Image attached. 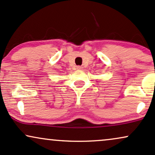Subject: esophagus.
<instances>
[{
	"label": "esophagus",
	"instance_id": "34e87169",
	"mask_svg": "<svg viewBox=\"0 0 155 155\" xmlns=\"http://www.w3.org/2000/svg\"><path fill=\"white\" fill-rule=\"evenodd\" d=\"M76 68H79V69H80V68H81V66H77V67H76Z\"/></svg>",
	"mask_w": 155,
	"mask_h": 155
}]
</instances>
